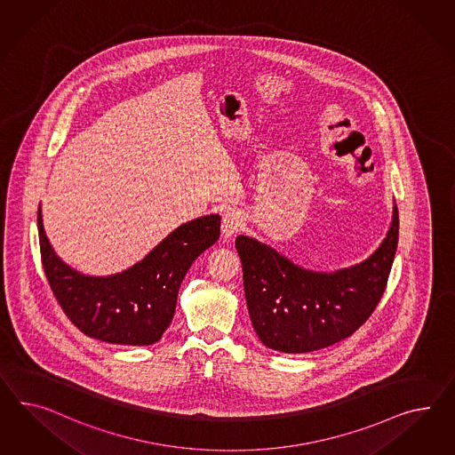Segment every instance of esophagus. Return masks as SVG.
Wrapping results in <instances>:
<instances>
[{
	"label": "esophagus",
	"instance_id": "esophagus-1",
	"mask_svg": "<svg viewBox=\"0 0 455 455\" xmlns=\"http://www.w3.org/2000/svg\"><path fill=\"white\" fill-rule=\"evenodd\" d=\"M243 215L236 209L223 210L221 213V234L225 238L234 236L243 227Z\"/></svg>",
	"mask_w": 455,
	"mask_h": 455
}]
</instances>
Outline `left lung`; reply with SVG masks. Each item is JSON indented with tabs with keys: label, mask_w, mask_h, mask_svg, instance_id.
<instances>
[{
	"label": "left lung",
	"mask_w": 455,
	"mask_h": 455,
	"mask_svg": "<svg viewBox=\"0 0 455 455\" xmlns=\"http://www.w3.org/2000/svg\"><path fill=\"white\" fill-rule=\"evenodd\" d=\"M399 215L379 246L359 263L331 271L309 270L261 243L238 235L246 307L253 330L267 347L301 355L341 341L368 320L391 273Z\"/></svg>",
	"instance_id": "1"
}]
</instances>
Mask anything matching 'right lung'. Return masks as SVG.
I'll return each mask as SVG.
<instances>
[{
  "instance_id": "right-lung-1",
  "label": "right lung",
  "mask_w": 455,
  "mask_h": 455,
  "mask_svg": "<svg viewBox=\"0 0 455 455\" xmlns=\"http://www.w3.org/2000/svg\"><path fill=\"white\" fill-rule=\"evenodd\" d=\"M41 259L51 290L79 331L111 344L148 346L171 326L182 280L192 263L220 236V215L187 221L132 267L86 275L58 257L37 209Z\"/></svg>"
}]
</instances>
